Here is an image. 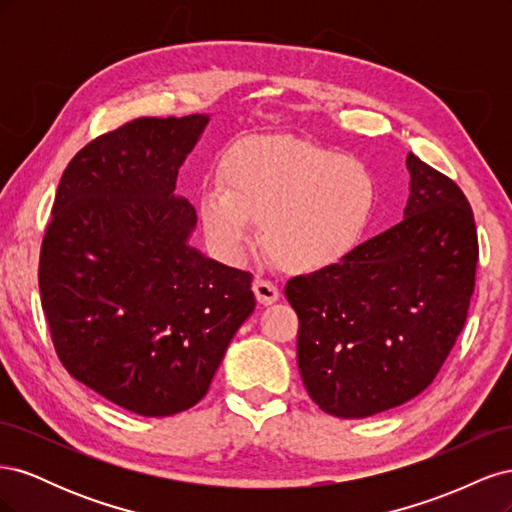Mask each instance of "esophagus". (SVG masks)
Wrapping results in <instances>:
<instances>
[{
	"instance_id": "esophagus-1",
	"label": "esophagus",
	"mask_w": 512,
	"mask_h": 512,
	"mask_svg": "<svg viewBox=\"0 0 512 512\" xmlns=\"http://www.w3.org/2000/svg\"><path fill=\"white\" fill-rule=\"evenodd\" d=\"M252 288H254L256 299L262 305H269V303L277 301V297H280V288H277L271 280H267V277H262V275H256Z\"/></svg>"
}]
</instances>
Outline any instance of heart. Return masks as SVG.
<instances>
[{
	"label": "heart",
	"mask_w": 512,
	"mask_h": 512,
	"mask_svg": "<svg viewBox=\"0 0 512 512\" xmlns=\"http://www.w3.org/2000/svg\"><path fill=\"white\" fill-rule=\"evenodd\" d=\"M198 211L220 258L239 262L258 226L273 258L292 271L337 267L361 245L376 207V179L352 156L299 138H250L222 164Z\"/></svg>",
	"instance_id": "heart-1"
}]
</instances>
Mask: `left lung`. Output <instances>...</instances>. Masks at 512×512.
Returning <instances> with one entry per match:
<instances>
[{
	"label": "left lung",
	"instance_id": "left-lung-1",
	"mask_svg": "<svg viewBox=\"0 0 512 512\" xmlns=\"http://www.w3.org/2000/svg\"><path fill=\"white\" fill-rule=\"evenodd\" d=\"M406 218L337 267L292 277L297 361L320 410L365 418L406 404L438 376L476 282L474 213L459 185L408 153Z\"/></svg>",
	"mask_w": 512,
	"mask_h": 512
}]
</instances>
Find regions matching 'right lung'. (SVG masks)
Returning <instances> with one entry per match:
<instances>
[{
  "instance_id": "add662e5",
  "label": "right lung",
  "mask_w": 512,
  "mask_h": 512,
  "mask_svg": "<svg viewBox=\"0 0 512 512\" xmlns=\"http://www.w3.org/2000/svg\"><path fill=\"white\" fill-rule=\"evenodd\" d=\"M209 117H141L87 143L61 175L38 286L61 365L141 416L190 410L254 312L252 273L188 245L175 194Z\"/></svg>"
}]
</instances>
